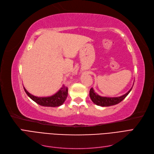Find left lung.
Masks as SVG:
<instances>
[{"mask_svg":"<svg viewBox=\"0 0 154 154\" xmlns=\"http://www.w3.org/2000/svg\"><path fill=\"white\" fill-rule=\"evenodd\" d=\"M132 88V87L130 88V89L128 91V92H127L126 94H125L123 96H121L119 97H103V96H99L97 93L94 92V89H93L92 88H91L90 89L89 96L93 103H95L96 105L98 106H109L118 104L121 101H122L125 97L127 96V95L129 94L130 92L131 91Z\"/></svg>","mask_w":154,"mask_h":154,"instance_id":"8db88e82","label":"left lung"}]
</instances>
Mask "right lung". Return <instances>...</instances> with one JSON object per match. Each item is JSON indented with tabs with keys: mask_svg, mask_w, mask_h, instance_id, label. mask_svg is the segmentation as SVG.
Returning <instances> with one entry per match:
<instances>
[{
	"mask_svg": "<svg viewBox=\"0 0 154 154\" xmlns=\"http://www.w3.org/2000/svg\"><path fill=\"white\" fill-rule=\"evenodd\" d=\"M24 89L30 98L37 104L44 106L55 107L62 105L66 101L68 95V88L63 85L62 88L54 94L48 97H37L32 95L24 87Z\"/></svg>",
	"mask_w": 154,
	"mask_h": 154,
	"instance_id": "1",
	"label": "right lung"
}]
</instances>
